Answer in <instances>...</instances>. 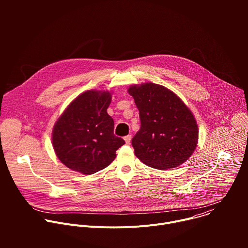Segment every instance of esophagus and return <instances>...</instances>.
I'll use <instances>...</instances> for the list:
<instances>
[{"label":"esophagus","mask_w":248,"mask_h":248,"mask_svg":"<svg viewBox=\"0 0 248 248\" xmlns=\"http://www.w3.org/2000/svg\"><path fill=\"white\" fill-rule=\"evenodd\" d=\"M124 141H125V143H126V144H129L130 140H131V135H126V136H124Z\"/></svg>","instance_id":"esophagus-1"}]
</instances>
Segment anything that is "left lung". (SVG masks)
<instances>
[{
    "mask_svg": "<svg viewBox=\"0 0 248 248\" xmlns=\"http://www.w3.org/2000/svg\"><path fill=\"white\" fill-rule=\"evenodd\" d=\"M140 129L131 140L135 156L147 166L168 170L184 164L198 142V126L187 106L165 86L131 85Z\"/></svg>",
    "mask_w": 248,
    "mask_h": 248,
    "instance_id": "8db88e82",
    "label": "left lung"
}]
</instances>
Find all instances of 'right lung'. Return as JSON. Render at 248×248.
I'll use <instances>...</instances> for the list:
<instances>
[{
    "mask_svg": "<svg viewBox=\"0 0 248 248\" xmlns=\"http://www.w3.org/2000/svg\"><path fill=\"white\" fill-rule=\"evenodd\" d=\"M109 91L88 90L70 103L56 122L52 141L59 160L70 170L92 174L108 167L125 142L114 134L107 109Z\"/></svg>",
    "mask_w": 248,
    "mask_h": 248,
    "instance_id": "right-lung-1",
    "label": "right lung"
}]
</instances>
